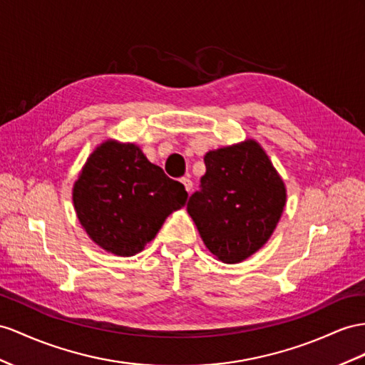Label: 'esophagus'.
<instances>
[{
	"mask_svg": "<svg viewBox=\"0 0 365 365\" xmlns=\"http://www.w3.org/2000/svg\"><path fill=\"white\" fill-rule=\"evenodd\" d=\"M180 182L183 183V186H185V190L186 191H191L192 190V182H191V179H190V177H183V179H180Z\"/></svg>",
	"mask_w": 365,
	"mask_h": 365,
	"instance_id": "34e87169",
	"label": "esophagus"
}]
</instances>
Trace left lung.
<instances>
[{
  "instance_id": "1",
  "label": "left lung",
  "mask_w": 365,
  "mask_h": 365,
  "mask_svg": "<svg viewBox=\"0 0 365 365\" xmlns=\"http://www.w3.org/2000/svg\"><path fill=\"white\" fill-rule=\"evenodd\" d=\"M207 173L186 210L203 244L219 260L239 264L272 237L282 216V177L256 140L205 154Z\"/></svg>"
}]
</instances>
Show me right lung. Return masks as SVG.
<instances>
[{"label": "right lung", "instance_id": "right-lung-1", "mask_svg": "<svg viewBox=\"0 0 365 365\" xmlns=\"http://www.w3.org/2000/svg\"><path fill=\"white\" fill-rule=\"evenodd\" d=\"M186 199L185 186L149 162L137 145L115 140L96 148L72 190L73 208L88 236L123 257L140 253Z\"/></svg>", "mask_w": 365, "mask_h": 365}]
</instances>
